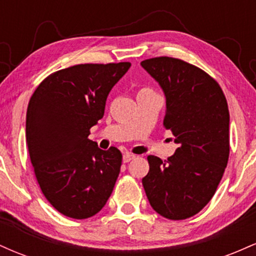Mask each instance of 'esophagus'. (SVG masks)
<instances>
[{
	"mask_svg": "<svg viewBox=\"0 0 256 256\" xmlns=\"http://www.w3.org/2000/svg\"><path fill=\"white\" fill-rule=\"evenodd\" d=\"M132 158H134V155L130 154V152H126V154H124V156H122V160H124V162H130Z\"/></svg>",
	"mask_w": 256,
	"mask_h": 256,
	"instance_id": "1",
	"label": "esophagus"
}]
</instances>
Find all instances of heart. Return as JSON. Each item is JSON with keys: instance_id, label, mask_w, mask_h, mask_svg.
Listing matches in <instances>:
<instances>
[{"instance_id": "1", "label": "heart", "mask_w": 256, "mask_h": 256, "mask_svg": "<svg viewBox=\"0 0 256 256\" xmlns=\"http://www.w3.org/2000/svg\"><path fill=\"white\" fill-rule=\"evenodd\" d=\"M142 90H150V89H146V88H143V89H140V91H142Z\"/></svg>"}]
</instances>
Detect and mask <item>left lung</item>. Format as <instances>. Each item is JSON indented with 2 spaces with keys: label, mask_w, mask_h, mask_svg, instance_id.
Listing matches in <instances>:
<instances>
[{
  "label": "left lung",
  "mask_w": 256,
  "mask_h": 256,
  "mask_svg": "<svg viewBox=\"0 0 256 256\" xmlns=\"http://www.w3.org/2000/svg\"><path fill=\"white\" fill-rule=\"evenodd\" d=\"M140 64L165 92L164 126L179 146L165 161L149 155L143 188L155 212L188 219L210 201L228 166V102L216 79L180 58L158 56Z\"/></svg>",
  "instance_id": "1"
}]
</instances>
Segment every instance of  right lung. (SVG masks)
Masks as SVG:
<instances>
[{
	"mask_svg": "<svg viewBox=\"0 0 256 256\" xmlns=\"http://www.w3.org/2000/svg\"><path fill=\"white\" fill-rule=\"evenodd\" d=\"M130 62L80 64L52 73L26 113V143L43 195L58 212L86 219L104 208L120 172L118 148L89 140L106 100Z\"/></svg>",
	"mask_w": 256,
	"mask_h": 256,
	"instance_id": "obj_1",
	"label": "right lung"
}]
</instances>
